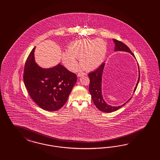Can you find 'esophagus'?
Segmentation results:
<instances>
[{"label": "esophagus", "instance_id": "obj_1", "mask_svg": "<svg viewBox=\"0 0 160 160\" xmlns=\"http://www.w3.org/2000/svg\"><path fill=\"white\" fill-rule=\"evenodd\" d=\"M86 76V75H87L86 74V73H83V72H80V73H78V77H81V76Z\"/></svg>", "mask_w": 160, "mask_h": 160}]
</instances>
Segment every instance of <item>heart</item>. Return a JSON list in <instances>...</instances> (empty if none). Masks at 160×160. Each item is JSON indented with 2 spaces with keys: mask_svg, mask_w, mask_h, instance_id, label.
I'll return each mask as SVG.
<instances>
[{
  "mask_svg": "<svg viewBox=\"0 0 160 160\" xmlns=\"http://www.w3.org/2000/svg\"><path fill=\"white\" fill-rule=\"evenodd\" d=\"M107 44L102 39H82L73 42L63 52L62 58L64 65L72 72L78 68L77 59H80V64L84 70H93L98 68L106 56Z\"/></svg>",
  "mask_w": 160,
  "mask_h": 160,
  "instance_id": "obj_1",
  "label": "heart"
}]
</instances>
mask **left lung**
Segmentation results:
<instances>
[{"label":"left lung","instance_id":"obj_1","mask_svg":"<svg viewBox=\"0 0 160 160\" xmlns=\"http://www.w3.org/2000/svg\"><path fill=\"white\" fill-rule=\"evenodd\" d=\"M112 40L115 43L114 52L120 51L130 53L134 58H136L134 54L131 52L130 49L127 45L116 39H113ZM105 64L106 63H102L96 70L88 74V77L90 78V81L89 85V92L92 96V98L94 105L99 110L105 112H112L116 111L118 109L121 108V107L124 106L126 103L131 99V97L129 100H128L127 102L119 106H112L111 105L108 104L106 102H105L102 94V77ZM137 65L138 68V78L133 92H135L140 80V69L138 63Z\"/></svg>","mask_w":160,"mask_h":160}]
</instances>
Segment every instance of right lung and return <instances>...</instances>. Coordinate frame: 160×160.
Here are the masks:
<instances>
[{"label": "right lung", "instance_id": "right-lung-1", "mask_svg": "<svg viewBox=\"0 0 160 160\" xmlns=\"http://www.w3.org/2000/svg\"><path fill=\"white\" fill-rule=\"evenodd\" d=\"M33 48L25 63L24 85L30 96L41 108L58 110L64 105L77 82V76L63 65L43 68L35 61Z\"/></svg>", "mask_w": 160, "mask_h": 160}]
</instances>
